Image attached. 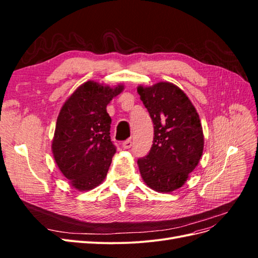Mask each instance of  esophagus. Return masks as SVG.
I'll list each match as a JSON object with an SVG mask.
<instances>
[{
    "label": "esophagus",
    "instance_id": "esophagus-1",
    "mask_svg": "<svg viewBox=\"0 0 258 258\" xmlns=\"http://www.w3.org/2000/svg\"><path fill=\"white\" fill-rule=\"evenodd\" d=\"M132 146V141L130 139L126 140V141L122 142V147L124 148V150H128V148H130Z\"/></svg>",
    "mask_w": 258,
    "mask_h": 258
}]
</instances>
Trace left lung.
<instances>
[{
    "instance_id": "obj_1",
    "label": "left lung",
    "mask_w": 258,
    "mask_h": 258,
    "mask_svg": "<svg viewBox=\"0 0 258 258\" xmlns=\"http://www.w3.org/2000/svg\"><path fill=\"white\" fill-rule=\"evenodd\" d=\"M138 93L154 123L153 146L138 160L140 173L155 191H174L185 184L204 153L199 115L186 93L172 83L139 86Z\"/></svg>"
}]
</instances>
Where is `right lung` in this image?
<instances>
[{"label": "right lung", "instance_id": "add662e5", "mask_svg": "<svg viewBox=\"0 0 258 258\" xmlns=\"http://www.w3.org/2000/svg\"><path fill=\"white\" fill-rule=\"evenodd\" d=\"M123 88L88 81L61 107L51 150L61 173L76 190H91L104 181L116 153L106 105Z\"/></svg>", "mask_w": 258, "mask_h": 258}]
</instances>
